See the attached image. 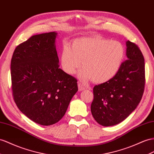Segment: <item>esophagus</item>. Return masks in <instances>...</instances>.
I'll use <instances>...</instances> for the list:
<instances>
[{
	"mask_svg": "<svg viewBox=\"0 0 154 154\" xmlns=\"http://www.w3.org/2000/svg\"><path fill=\"white\" fill-rule=\"evenodd\" d=\"M78 89H79V91H82V90H83L85 89V88L83 86L80 82H78Z\"/></svg>",
	"mask_w": 154,
	"mask_h": 154,
	"instance_id": "obj_1",
	"label": "esophagus"
}]
</instances>
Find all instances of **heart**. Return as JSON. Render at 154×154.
Segmentation results:
<instances>
[{"label": "heart", "instance_id": "b5f03b06", "mask_svg": "<svg viewBox=\"0 0 154 154\" xmlns=\"http://www.w3.org/2000/svg\"><path fill=\"white\" fill-rule=\"evenodd\" d=\"M124 55V47L120 42L95 35L75 39L71 47H63L61 64L66 73L72 75L80 68L81 61V79H92L94 83L101 84L117 74Z\"/></svg>", "mask_w": 154, "mask_h": 154}]
</instances>
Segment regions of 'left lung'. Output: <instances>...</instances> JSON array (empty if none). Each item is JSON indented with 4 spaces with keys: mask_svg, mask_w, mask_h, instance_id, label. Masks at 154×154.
Listing matches in <instances>:
<instances>
[{
    "mask_svg": "<svg viewBox=\"0 0 154 154\" xmlns=\"http://www.w3.org/2000/svg\"><path fill=\"white\" fill-rule=\"evenodd\" d=\"M128 60L116 75L93 88L91 112L98 124L112 126L124 120L139 105L145 85L144 58L135 43L126 42Z\"/></svg>",
    "mask_w": 154,
    "mask_h": 154,
    "instance_id": "left-lung-1",
    "label": "left lung"
}]
</instances>
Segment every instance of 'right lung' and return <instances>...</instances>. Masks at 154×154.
Returning <instances> with one entry per match:
<instances>
[{
  "mask_svg": "<svg viewBox=\"0 0 154 154\" xmlns=\"http://www.w3.org/2000/svg\"><path fill=\"white\" fill-rule=\"evenodd\" d=\"M57 33L31 36L17 46L11 60L12 95L19 109L42 125L64 116L77 92V80L59 68Z\"/></svg>",
  "mask_w": 154,
  "mask_h": 154,
  "instance_id": "right-lung-1",
  "label": "right lung"
}]
</instances>
